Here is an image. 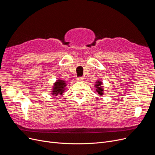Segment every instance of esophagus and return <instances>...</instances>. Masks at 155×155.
I'll return each mask as SVG.
<instances>
[{
	"label": "esophagus",
	"instance_id": "obj_1",
	"mask_svg": "<svg viewBox=\"0 0 155 155\" xmlns=\"http://www.w3.org/2000/svg\"><path fill=\"white\" fill-rule=\"evenodd\" d=\"M84 78H82V77H81V78H78V79H77V81H79V82H83V81H84Z\"/></svg>",
	"mask_w": 155,
	"mask_h": 155
}]
</instances>
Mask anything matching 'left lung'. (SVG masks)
<instances>
[{
	"label": "left lung",
	"instance_id": "left-lung-1",
	"mask_svg": "<svg viewBox=\"0 0 155 155\" xmlns=\"http://www.w3.org/2000/svg\"><path fill=\"white\" fill-rule=\"evenodd\" d=\"M94 87L96 88V91H97V93H98V94H100L101 97H103L104 95V86H103V83L101 81H100L99 79L97 81L95 82V84H94Z\"/></svg>",
	"mask_w": 155,
	"mask_h": 155
}]
</instances>
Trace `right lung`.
Wrapping results in <instances>:
<instances>
[{
  "mask_svg": "<svg viewBox=\"0 0 155 155\" xmlns=\"http://www.w3.org/2000/svg\"><path fill=\"white\" fill-rule=\"evenodd\" d=\"M67 85V82L65 81L64 80H62L61 78H58L54 83V85L51 87V90L50 91V94L53 96L62 95L64 93Z\"/></svg>",
  "mask_w": 155,
  "mask_h": 155,
  "instance_id": "1",
  "label": "right lung"
}]
</instances>
